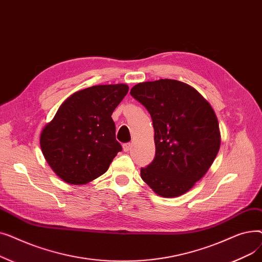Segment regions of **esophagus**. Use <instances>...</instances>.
<instances>
[{
  "label": "esophagus",
  "mask_w": 262,
  "mask_h": 262,
  "mask_svg": "<svg viewBox=\"0 0 262 262\" xmlns=\"http://www.w3.org/2000/svg\"><path fill=\"white\" fill-rule=\"evenodd\" d=\"M132 147V143H124L123 144V150L124 152H128V150L130 149Z\"/></svg>",
  "instance_id": "34e87169"
}]
</instances>
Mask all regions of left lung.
<instances>
[{
	"instance_id": "obj_1",
	"label": "left lung",
	"mask_w": 262,
	"mask_h": 262,
	"mask_svg": "<svg viewBox=\"0 0 262 262\" xmlns=\"http://www.w3.org/2000/svg\"><path fill=\"white\" fill-rule=\"evenodd\" d=\"M130 94L153 121L156 154L141 178L156 194H185L207 173L221 144L214 110L192 86L175 79L135 85Z\"/></svg>"
}]
</instances>
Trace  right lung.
Here are the masks:
<instances>
[{"label": "right lung", "mask_w": 262, "mask_h": 262, "mask_svg": "<svg viewBox=\"0 0 262 262\" xmlns=\"http://www.w3.org/2000/svg\"><path fill=\"white\" fill-rule=\"evenodd\" d=\"M128 92L126 84L99 85L74 92L43 127L40 146L49 166L70 185L103 175L122 150L112 115Z\"/></svg>", "instance_id": "add662e5"}]
</instances>
